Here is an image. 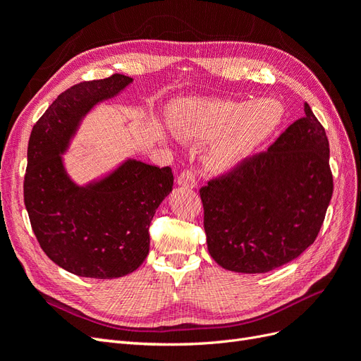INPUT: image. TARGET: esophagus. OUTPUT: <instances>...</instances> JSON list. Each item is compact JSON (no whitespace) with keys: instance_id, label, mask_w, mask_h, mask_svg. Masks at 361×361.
Masks as SVG:
<instances>
[{"instance_id":"esophagus-1","label":"esophagus","mask_w":361,"mask_h":361,"mask_svg":"<svg viewBox=\"0 0 361 361\" xmlns=\"http://www.w3.org/2000/svg\"><path fill=\"white\" fill-rule=\"evenodd\" d=\"M178 183L182 185V187H187V188H194L195 185H197V178H195V173L191 169L183 170L179 178H178Z\"/></svg>"}]
</instances>
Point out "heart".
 Masks as SVG:
<instances>
[{
	"label": "heart",
	"instance_id": "heart-1",
	"mask_svg": "<svg viewBox=\"0 0 361 361\" xmlns=\"http://www.w3.org/2000/svg\"><path fill=\"white\" fill-rule=\"evenodd\" d=\"M285 120V105L274 97L253 102L185 101L173 110L171 123L190 140L223 137L206 157L207 167L224 171L256 152Z\"/></svg>",
	"mask_w": 361,
	"mask_h": 361
}]
</instances>
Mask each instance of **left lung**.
<instances>
[{
  "label": "left lung",
  "mask_w": 361,
  "mask_h": 361,
  "mask_svg": "<svg viewBox=\"0 0 361 361\" xmlns=\"http://www.w3.org/2000/svg\"><path fill=\"white\" fill-rule=\"evenodd\" d=\"M331 195L329 138L304 104V117L268 150L200 188L207 250L228 271L283 267L314 243Z\"/></svg>",
  "instance_id": "8db88e82"
}]
</instances>
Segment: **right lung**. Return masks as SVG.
<instances>
[{
    "instance_id": "1",
    "label": "right lung",
    "mask_w": 361,
    "mask_h": 361,
    "mask_svg": "<svg viewBox=\"0 0 361 361\" xmlns=\"http://www.w3.org/2000/svg\"><path fill=\"white\" fill-rule=\"evenodd\" d=\"M133 82L114 73L59 94L32 126L24 179L30 223L45 255L75 276L116 279L135 271L149 253V227L173 190L170 167L128 159L102 180L78 187L61 154L81 118Z\"/></svg>"
}]
</instances>
